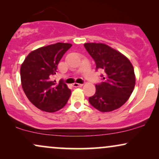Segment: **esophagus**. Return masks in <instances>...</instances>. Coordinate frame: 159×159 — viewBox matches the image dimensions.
Wrapping results in <instances>:
<instances>
[{
  "label": "esophagus",
  "instance_id": "34e87169",
  "mask_svg": "<svg viewBox=\"0 0 159 159\" xmlns=\"http://www.w3.org/2000/svg\"><path fill=\"white\" fill-rule=\"evenodd\" d=\"M72 86H73L74 87H82L83 86V84H78V83H74L73 84H72Z\"/></svg>",
  "mask_w": 159,
  "mask_h": 159
}]
</instances>
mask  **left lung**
<instances>
[{
    "mask_svg": "<svg viewBox=\"0 0 159 159\" xmlns=\"http://www.w3.org/2000/svg\"><path fill=\"white\" fill-rule=\"evenodd\" d=\"M94 60L96 70L101 69L102 82L96 84V93L89 98L90 105L102 112H110L124 105L135 85L134 68L130 61L118 51L102 43H85Z\"/></svg>",
    "mask_w": 159,
    "mask_h": 159,
    "instance_id": "left-lung-1",
    "label": "left lung"
}]
</instances>
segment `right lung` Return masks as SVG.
<instances>
[{"label": "right lung", "instance_id": "right-lung-1", "mask_svg": "<svg viewBox=\"0 0 159 159\" xmlns=\"http://www.w3.org/2000/svg\"><path fill=\"white\" fill-rule=\"evenodd\" d=\"M72 44L57 43L33 51L21 66V86L25 95L37 108L53 113L68 102L70 89L62 81H52L62 57Z\"/></svg>", "mask_w": 159, "mask_h": 159}]
</instances>
